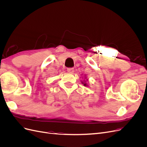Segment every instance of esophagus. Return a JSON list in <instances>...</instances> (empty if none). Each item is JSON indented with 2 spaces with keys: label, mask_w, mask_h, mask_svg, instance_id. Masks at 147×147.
<instances>
[{
  "label": "esophagus",
  "mask_w": 147,
  "mask_h": 147,
  "mask_svg": "<svg viewBox=\"0 0 147 147\" xmlns=\"http://www.w3.org/2000/svg\"><path fill=\"white\" fill-rule=\"evenodd\" d=\"M67 72L70 74H73L74 72V68H68Z\"/></svg>",
  "instance_id": "obj_1"
}]
</instances>
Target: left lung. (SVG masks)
<instances>
[{"label":"left lung","instance_id":"left-lung-1","mask_svg":"<svg viewBox=\"0 0 147 147\" xmlns=\"http://www.w3.org/2000/svg\"><path fill=\"white\" fill-rule=\"evenodd\" d=\"M85 78H86V77H85ZM86 81H88V79H86ZM82 84H83V85H84V86H88V84H87V83L86 82V81H85V80H84L83 82L82 81Z\"/></svg>","mask_w":147,"mask_h":147}]
</instances>
